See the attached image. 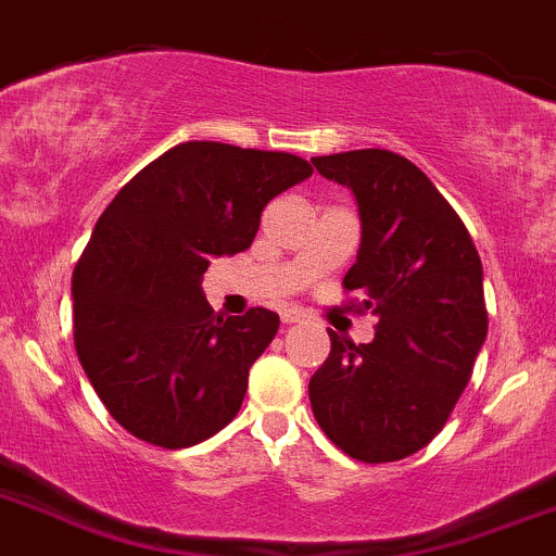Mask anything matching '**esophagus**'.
<instances>
[{
  "label": "esophagus",
  "instance_id": "1",
  "mask_svg": "<svg viewBox=\"0 0 556 556\" xmlns=\"http://www.w3.org/2000/svg\"><path fill=\"white\" fill-rule=\"evenodd\" d=\"M279 316H282V325H301L306 319V314L301 308H285Z\"/></svg>",
  "mask_w": 556,
  "mask_h": 556
}]
</instances>
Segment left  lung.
Wrapping results in <instances>:
<instances>
[{
    "label": "left lung",
    "mask_w": 556,
    "mask_h": 556,
    "mask_svg": "<svg viewBox=\"0 0 556 556\" xmlns=\"http://www.w3.org/2000/svg\"><path fill=\"white\" fill-rule=\"evenodd\" d=\"M311 163L356 198L362 248L343 288L364 295L348 308L377 316L371 343L329 329L311 408L351 459L399 462L443 430L465 393L488 332L483 264L459 213L404 155L369 148Z\"/></svg>",
    "instance_id": "left-lung-1"
}]
</instances>
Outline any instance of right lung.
I'll use <instances>...</instances> for the list:
<instances>
[{
    "mask_svg": "<svg viewBox=\"0 0 556 556\" xmlns=\"http://www.w3.org/2000/svg\"><path fill=\"white\" fill-rule=\"evenodd\" d=\"M311 174L290 152L181 142L102 211L73 268V343L134 438L187 448L237 417L279 316L255 306L224 319L200 282L213 255L250 248L268 200Z\"/></svg>",
    "mask_w": 556,
    "mask_h": 556,
    "instance_id": "1",
    "label": "right lung"
}]
</instances>
